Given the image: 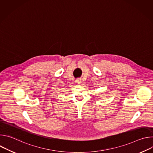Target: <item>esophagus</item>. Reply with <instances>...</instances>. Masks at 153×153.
Here are the masks:
<instances>
[{
    "mask_svg": "<svg viewBox=\"0 0 153 153\" xmlns=\"http://www.w3.org/2000/svg\"><path fill=\"white\" fill-rule=\"evenodd\" d=\"M76 82L77 83H79V84H80V83H82V80H81L80 79H77V80H76Z\"/></svg>",
    "mask_w": 153,
    "mask_h": 153,
    "instance_id": "1",
    "label": "esophagus"
}]
</instances>
